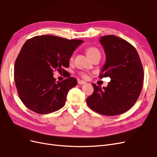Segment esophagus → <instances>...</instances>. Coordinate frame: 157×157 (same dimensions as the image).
<instances>
[{"mask_svg": "<svg viewBox=\"0 0 157 157\" xmlns=\"http://www.w3.org/2000/svg\"><path fill=\"white\" fill-rule=\"evenodd\" d=\"M78 83L79 84H86V82L84 81V80H78Z\"/></svg>", "mask_w": 157, "mask_h": 157, "instance_id": "1", "label": "esophagus"}]
</instances>
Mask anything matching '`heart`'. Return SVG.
Returning <instances> with one entry per match:
<instances>
[{
	"mask_svg": "<svg viewBox=\"0 0 157 157\" xmlns=\"http://www.w3.org/2000/svg\"><path fill=\"white\" fill-rule=\"evenodd\" d=\"M86 54L88 56V57L90 58H91L92 59H94L95 57H96L98 56H100V52L99 51L98 49H97L96 48H95V47H89L86 50ZM73 56H72L71 58V60H73ZM80 75L81 76V77L84 78H88V75L86 73L81 72L80 73Z\"/></svg>",
	"mask_w": 157,
	"mask_h": 157,
	"instance_id": "b5f03b06",
	"label": "heart"
}]
</instances>
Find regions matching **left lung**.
Listing matches in <instances>:
<instances>
[{
    "mask_svg": "<svg viewBox=\"0 0 157 157\" xmlns=\"http://www.w3.org/2000/svg\"><path fill=\"white\" fill-rule=\"evenodd\" d=\"M106 61L99 77H110L107 87L92 84L94 91L87 98L88 107L101 115L124 113L134 105L143 86L144 69L136 49L115 35L101 36Z\"/></svg>",
    "mask_w": 157,
    "mask_h": 157,
    "instance_id": "obj_1",
    "label": "left lung"
}]
</instances>
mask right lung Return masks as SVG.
I'll use <instances>...</instances> for the list:
<instances>
[{
    "mask_svg": "<svg viewBox=\"0 0 157 157\" xmlns=\"http://www.w3.org/2000/svg\"><path fill=\"white\" fill-rule=\"evenodd\" d=\"M82 42L54 35L36 36L25 42L14 65V80L19 97L28 109L44 115L64 106L77 81L69 76L56 82L54 71L65 72L73 52Z\"/></svg>",
    "mask_w": 157,
    "mask_h": 157,
    "instance_id": "1",
    "label": "right lung"
}]
</instances>
